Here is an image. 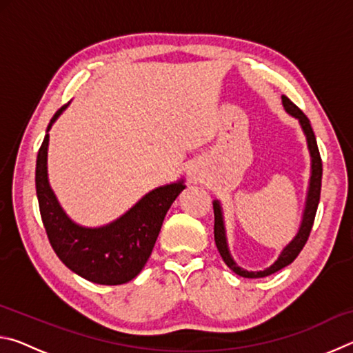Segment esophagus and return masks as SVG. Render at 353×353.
I'll return each mask as SVG.
<instances>
[{"label": "esophagus", "instance_id": "34e87169", "mask_svg": "<svg viewBox=\"0 0 353 353\" xmlns=\"http://www.w3.org/2000/svg\"><path fill=\"white\" fill-rule=\"evenodd\" d=\"M191 176H193V179H196V174H194V172H191Z\"/></svg>", "mask_w": 353, "mask_h": 353}]
</instances>
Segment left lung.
<instances>
[{"label": "left lung", "mask_w": 353, "mask_h": 353, "mask_svg": "<svg viewBox=\"0 0 353 353\" xmlns=\"http://www.w3.org/2000/svg\"><path fill=\"white\" fill-rule=\"evenodd\" d=\"M282 103L285 110L299 119L301 123L303 134L307 137V145L310 155H312V176H310V185H308V193H307V202H305V210H303L302 223L299 227L297 235L292 238L291 243L286 246L282 254L279 255V259L272 263L270 268L263 271H246L236 265L232 259L229 246H227V238H225V229H224V219H223V210H221V205L218 201L213 202V210H214V243H216V248L219 250L221 256L227 266L230 268L232 271L238 276L246 277V279H259V277H266L271 276V274L277 272L282 270V268L288 266L290 263L296 260V256L301 254V250L305 246V243L310 236V232H312V227L314 223L316 210H318L319 199H321V182H322V160L321 154L318 149V143H316V137L312 129V124H310V119L307 118L305 113H303L299 107L292 103L290 98L282 97Z\"/></svg>", "instance_id": "obj_1"}]
</instances>
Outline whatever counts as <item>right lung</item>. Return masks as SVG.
Listing matches in <instances>:
<instances>
[{
	"label": "right lung",
	"instance_id": "obj_1",
	"mask_svg": "<svg viewBox=\"0 0 353 353\" xmlns=\"http://www.w3.org/2000/svg\"><path fill=\"white\" fill-rule=\"evenodd\" d=\"M62 105L48 124L37 154L35 190L48 240L65 266L88 282L128 283L140 274L151 255L166 212L185 188L179 182L149 191L123 216L103 227H82L71 221L48 182V143L52 123L67 109Z\"/></svg>",
	"mask_w": 353,
	"mask_h": 353
}]
</instances>
